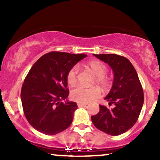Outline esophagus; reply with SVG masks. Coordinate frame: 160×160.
<instances>
[{"mask_svg": "<svg viewBox=\"0 0 160 160\" xmlns=\"http://www.w3.org/2000/svg\"><path fill=\"white\" fill-rule=\"evenodd\" d=\"M87 103H80V102H78L77 103V106H78V107H84V106H87Z\"/></svg>", "mask_w": 160, "mask_h": 160, "instance_id": "1", "label": "esophagus"}]
</instances>
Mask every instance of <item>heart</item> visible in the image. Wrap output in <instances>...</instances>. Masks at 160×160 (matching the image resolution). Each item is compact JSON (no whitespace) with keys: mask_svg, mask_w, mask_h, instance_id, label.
Returning a JSON list of instances; mask_svg holds the SVG:
<instances>
[{"mask_svg":"<svg viewBox=\"0 0 160 160\" xmlns=\"http://www.w3.org/2000/svg\"><path fill=\"white\" fill-rule=\"evenodd\" d=\"M87 66L91 73L96 76L95 82L98 85L102 88H106L108 86L109 81L105 76L107 73V67L104 63L98 60H92L87 63ZM78 71L77 66H73L69 70L67 74V82L70 85L76 84L77 81ZM71 95L74 101L80 103H88L99 98L100 91L96 87L87 88L78 86L71 91Z\"/></svg>","mask_w":160,"mask_h":160,"instance_id":"obj_1","label":"heart"}]
</instances>
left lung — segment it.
I'll use <instances>...</instances> for the list:
<instances>
[{
  "instance_id": "obj_1",
  "label": "left lung",
  "mask_w": 160,
  "mask_h": 160,
  "mask_svg": "<svg viewBox=\"0 0 160 160\" xmlns=\"http://www.w3.org/2000/svg\"><path fill=\"white\" fill-rule=\"evenodd\" d=\"M111 68L113 82L104 98L113 108L99 106L91 119L98 130L116 136L127 132L136 123L143 104V91L135 68L128 59L115 54H93Z\"/></svg>"
}]
</instances>
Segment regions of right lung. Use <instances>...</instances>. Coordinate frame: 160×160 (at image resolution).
Listing matches in <instances>:
<instances>
[{"label": "right lung", "mask_w": 160, "mask_h": 160, "mask_svg": "<svg viewBox=\"0 0 160 160\" xmlns=\"http://www.w3.org/2000/svg\"><path fill=\"white\" fill-rule=\"evenodd\" d=\"M87 56L52 52L41 57L28 72L21 89L22 105L28 122L38 132L55 135L71 124L78 106L66 100L67 74Z\"/></svg>", "instance_id": "1"}]
</instances>
